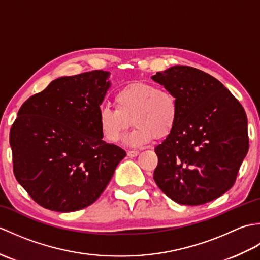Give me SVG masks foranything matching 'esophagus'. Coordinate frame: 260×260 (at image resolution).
Segmentation results:
<instances>
[{
	"label": "esophagus",
	"mask_w": 260,
	"mask_h": 260,
	"mask_svg": "<svg viewBox=\"0 0 260 260\" xmlns=\"http://www.w3.org/2000/svg\"><path fill=\"white\" fill-rule=\"evenodd\" d=\"M140 154V152L139 151H127V155H128L129 157H135V156H137Z\"/></svg>",
	"instance_id": "esophagus-1"
}]
</instances>
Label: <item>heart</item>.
<instances>
[{
  "mask_svg": "<svg viewBox=\"0 0 260 260\" xmlns=\"http://www.w3.org/2000/svg\"><path fill=\"white\" fill-rule=\"evenodd\" d=\"M115 108L102 105L97 123L102 135L116 144L132 123L135 127L124 139L129 146H141L153 135L159 139L171 133L179 116L178 101L172 92L146 82H134L117 91Z\"/></svg>",
  "mask_w": 260,
  "mask_h": 260,
  "instance_id": "b5f03b06",
  "label": "heart"
}]
</instances>
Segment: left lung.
I'll list each match as a JSON object with an SVG mask.
<instances>
[{"label": "left lung", "instance_id": "left-lung-1", "mask_svg": "<svg viewBox=\"0 0 260 260\" xmlns=\"http://www.w3.org/2000/svg\"><path fill=\"white\" fill-rule=\"evenodd\" d=\"M152 79L178 101L176 124L161 144L154 181L173 201L199 206L224 194L249 148L247 116L214 77L174 66Z\"/></svg>", "mask_w": 260, "mask_h": 260}]
</instances>
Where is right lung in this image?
I'll use <instances>...</instances> for the list:
<instances>
[{"mask_svg": "<svg viewBox=\"0 0 260 260\" xmlns=\"http://www.w3.org/2000/svg\"><path fill=\"white\" fill-rule=\"evenodd\" d=\"M108 71L60 77L22 105L11 127L15 179L41 207L71 212L95 202L126 156L103 141L98 108Z\"/></svg>", "mask_w": 260, "mask_h": 260, "instance_id": "right-lung-1", "label": "right lung"}]
</instances>
